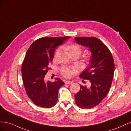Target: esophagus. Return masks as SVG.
<instances>
[{
	"instance_id": "1",
	"label": "esophagus",
	"mask_w": 131,
	"mask_h": 131,
	"mask_svg": "<svg viewBox=\"0 0 131 131\" xmlns=\"http://www.w3.org/2000/svg\"><path fill=\"white\" fill-rule=\"evenodd\" d=\"M72 83H73V82L71 81H65V84H66V85L72 84Z\"/></svg>"
}]
</instances>
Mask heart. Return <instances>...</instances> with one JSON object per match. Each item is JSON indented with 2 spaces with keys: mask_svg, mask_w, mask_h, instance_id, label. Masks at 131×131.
<instances>
[{
  "mask_svg": "<svg viewBox=\"0 0 131 131\" xmlns=\"http://www.w3.org/2000/svg\"><path fill=\"white\" fill-rule=\"evenodd\" d=\"M63 49L66 50L67 52L69 53V54L72 56L73 54H77L79 55L82 52V49L81 47L77 43H70V44L66 45L63 46ZM59 54H60V50L59 49H56L55 50L54 54H53V59L56 60L57 58L58 57ZM91 58L90 56H86L84 58V63L85 64H88L90 62ZM74 70L70 68H61V74L63 77L65 78H70L72 75L74 74Z\"/></svg>",
  "mask_w": 131,
  "mask_h": 131,
  "instance_id": "heart-1",
  "label": "heart"
}]
</instances>
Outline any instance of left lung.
Listing matches in <instances>:
<instances>
[{"mask_svg":"<svg viewBox=\"0 0 131 131\" xmlns=\"http://www.w3.org/2000/svg\"><path fill=\"white\" fill-rule=\"evenodd\" d=\"M74 39L79 44L89 47L92 53L90 66L79 76L89 80L91 86L80 85V91L74 96L75 103L80 108H92L109 92L114 77V59L108 47L99 39L77 37Z\"/></svg>","mask_w":131,"mask_h":131,"instance_id":"obj_1","label":"left lung"}]
</instances>
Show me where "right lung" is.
<instances>
[{"instance_id":"1","label":"right lung","mask_w":131,"mask_h":131,"mask_svg":"<svg viewBox=\"0 0 131 131\" xmlns=\"http://www.w3.org/2000/svg\"><path fill=\"white\" fill-rule=\"evenodd\" d=\"M69 37H44L34 41L26 54L22 65V77L26 93L34 103L50 108L56 104L58 91L64 82L59 78L45 82V75L50 68L55 47Z\"/></svg>"}]
</instances>
